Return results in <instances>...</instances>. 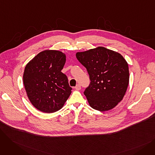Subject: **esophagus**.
<instances>
[{"label":"esophagus","instance_id":"obj_1","mask_svg":"<svg viewBox=\"0 0 155 155\" xmlns=\"http://www.w3.org/2000/svg\"><path fill=\"white\" fill-rule=\"evenodd\" d=\"M75 88L76 89L77 91H80V89H81V86H80V85H79V84H78L75 87Z\"/></svg>","mask_w":155,"mask_h":155}]
</instances>
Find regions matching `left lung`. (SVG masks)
I'll list each match as a JSON object with an SVG mask.
<instances>
[{
	"mask_svg": "<svg viewBox=\"0 0 155 155\" xmlns=\"http://www.w3.org/2000/svg\"><path fill=\"white\" fill-rule=\"evenodd\" d=\"M76 57L90 76L91 85L84 92L90 106L101 112L114 108L123 100L129 84L126 60L102 46L77 52Z\"/></svg>",
	"mask_w": 155,
	"mask_h": 155,
	"instance_id": "obj_1",
	"label": "left lung"
}]
</instances>
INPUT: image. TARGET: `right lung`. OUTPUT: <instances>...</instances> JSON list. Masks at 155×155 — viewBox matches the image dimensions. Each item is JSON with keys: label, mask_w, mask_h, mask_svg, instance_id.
I'll return each mask as SVG.
<instances>
[{"label": "right lung", "mask_w": 155, "mask_h": 155, "mask_svg": "<svg viewBox=\"0 0 155 155\" xmlns=\"http://www.w3.org/2000/svg\"><path fill=\"white\" fill-rule=\"evenodd\" d=\"M66 57L60 51L46 50L26 64L23 83L29 100L38 110L55 112L63 107L70 95L71 88L61 72Z\"/></svg>", "instance_id": "obj_1"}]
</instances>
